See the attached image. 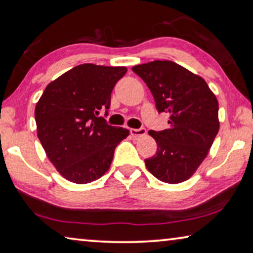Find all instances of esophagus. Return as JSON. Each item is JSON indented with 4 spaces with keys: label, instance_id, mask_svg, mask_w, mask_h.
Segmentation results:
<instances>
[{
    "label": "esophagus",
    "instance_id": "obj_1",
    "mask_svg": "<svg viewBox=\"0 0 253 253\" xmlns=\"http://www.w3.org/2000/svg\"><path fill=\"white\" fill-rule=\"evenodd\" d=\"M130 133L133 138H139L146 134V130L144 127H141V129H130Z\"/></svg>",
    "mask_w": 253,
    "mask_h": 253
}]
</instances>
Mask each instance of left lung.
<instances>
[{
  "instance_id": "1",
  "label": "left lung",
  "mask_w": 253,
  "mask_h": 253,
  "mask_svg": "<svg viewBox=\"0 0 253 253\" xmlns=\"http://www.w3.org/2000/svg\"><path fill=\"white\" fill-rule=\"evenodd\" d=\"M146 83L159 113L169 114V127L148 131L158 150L145 160L158 179L177 184L189 179L209 154L219 131V102L205 79L171 61L132 67Z\"/></svg>"
}]
</instances>
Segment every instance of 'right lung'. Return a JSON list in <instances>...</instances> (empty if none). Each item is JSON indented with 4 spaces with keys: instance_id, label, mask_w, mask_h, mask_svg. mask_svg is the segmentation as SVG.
<instances>
[{
    "instance_id": "add662e5",
    "label": "right lung",
    "mask_w": 253,
    "mask_h": 253,
    "mask_svg": "<svg viewBox=\"0 0 253 253\" xmlns=\"http://www.w3.org/2000/svg\"><path fill=\"white\" fill-rule=\"evenodd\" d=\"M126 67L77 65L50 82L37 102V133L61 176L86 184L106 174L120 141L129 130L99 119L108 109L114 86Z\"/></svg>"
}]
</instances>
